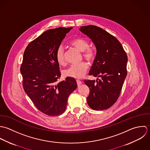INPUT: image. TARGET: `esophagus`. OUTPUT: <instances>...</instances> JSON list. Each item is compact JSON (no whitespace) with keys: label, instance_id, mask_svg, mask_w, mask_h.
<instances>
[{"label":"esophagus","instance_id":"1","mask_svg":"<svg viewBox=\"0 0 150 150\" xmlns=\"http://www.w3.org/2000/svg\"><path fill=\"white\" fill-rule=\"evenodd\" d=\"M76 83H77V85H78V86L81 85L82 83V82H81L80 80H76Z\"/></svg>","mask_w":150,"mask_h":150}]
</instances>
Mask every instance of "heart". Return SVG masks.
I'll return each mask as SVG.
<instances>
[{
    "mask_svg": "<svg viewBox=\"0 0 150 150\" xmlns=\"http://www.w3.org/2000/svg\"><path fill=\"white\" fill-rule=\"evenodd\" d=\"M70 45L79 52H82V56L85 59L89 62L94 60L96 57L95 52L92 48L89 47V43L86 39L81 38H75L70 42ZM56 57L59 64L62 65L65 64L64 52L61 46L58 48ZM88 68L89 67L86 62H82L79 64L72 65L68 69L64 70V75L67 77L81 78L85 75Z\"/></svg>",
    "mask_w": 150,
    "mask_h": 150,
    "instance_id": "obj_1",
    "label": "heart"
}]
</instances>
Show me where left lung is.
Listing matches in <instances>:
<instances>
[{"instance_id": "8db88e82", "label": "left lung", "mask_w": 150, "mask_h": 150, "mask_svg": "<svg viewBox=\"0 0 150 150\" xmlns=\"http://www.w3.org/2000/svg\"><path fill=\"white\" fill-rule=\"evenodd\" d=\"M79 30L94 43L97 54L89 74L97 77L85 80L90 93L87 103L94 110L111 107L120 96L127 75V55L118 40L106 30L89 25L81 27Z\"/></svg>"}]
</instances>
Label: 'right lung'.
I'll use <instances>...</instances> for the list:
<instances>
[{
  "label": "right lung",
  "mask_w": 150,
  "mask_h": 150,
  "mask_svg": "<svg viewBox=\"0 0 150 150\" xmlns=\"http://www.w3.org/2000/svg\"><path fill=\"white\" fill-rule=\"evenodd\" d=\"M72 28L45 31L30 42L24 53L20 68L23 88L35 107L50 117L65 111L69 94L78 86L74 78L57 82L61 73L56 52Z\"/></svg>",
  "instance_id": "obj_1"
}]
</instances>
